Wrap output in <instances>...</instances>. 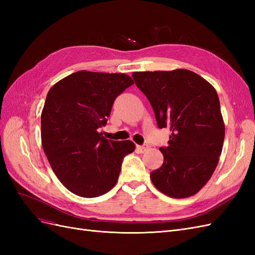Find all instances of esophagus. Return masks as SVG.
<instances>
[{
  "mask_svg": "<svg viewBox=\"0 0 255 255\" xmlns=\"http://www.w3.org/2000/svg\"><path fill=\"white\" fill-rule=\"evenodd\" d=\"M137 148V150H138V152H140V153H143L144 151H146V149L149 148L148 146V144H142V145H137L136 146Z\"/></svg>",
  "mask_w": 255,
  "mask_h": 255,
  "instance_id": "obj_1",
  "label": "esophagus"
}]
</instances>
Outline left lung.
<instances>
[{"label":"left lung","instance_id":"1","mask_svg":"<svg viewBox=\"0 0 255 255\" xmlns=\"http://www.w3.org/2000/svg\"><path fill=\"white\" fill-rule=\"evenodd\" d=\"M132 76L148 98L158 128L172 132L168 146L159 148L164 163L151 172L152 183L171 198L196 195L213 175L225 140L217 92L186 69L133 72Z\"/></svg>","mask_w":255,"mask_h":255}]
</instances>
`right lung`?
<instances>
[{"label": "right lung", "mask_w": 255, "mask_h": 255, "mask_svg": "<svg viewBox=\"0 0 255 255\" xmlns=\"http://www.w3.org/2000/svg\"><path fill=\"white\" fill-rule=\"evenodd\" d=\"M134 84L125 73L82 70L53 85L41 113V142L53 172L74 195L96 198L118 181L122 159L135 150L130 140H107L114 101Z\"/></svg>", "instance_id": "obj_1"}]
</instances>
